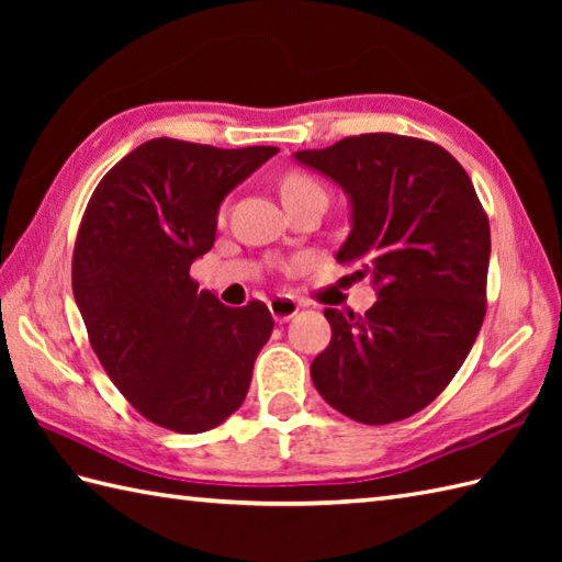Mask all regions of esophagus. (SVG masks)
Returning <instances> with one entry per match:
<instances>
[{
    "instance_id": "34e87169",
    "label": "esophagus",
    "mask_w": 562,
    "mask_h": 562,
    "mask_svg": "<svg viewBox=\"0 0 562 562\" xmlns=\"http://www.w3.org/2000/svg\"><path fill=\"white\" fill-rule=\"evenodd\" d=\"M268 308H270L272 318L282 324V321H290L292 316H296V312H300V304H296L288 294H278L268 302Z\"/></svg>"
}]
</instances>
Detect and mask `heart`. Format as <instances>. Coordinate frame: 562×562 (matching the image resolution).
<instances>
[{
    "mask_svg": "<svg viewBox=\"0 0 562 562\" xmlns=\"http://www.w3.org/2000/svg\"><path fill=\"white\" fill-rule=\"evenodd\" d=\"M280 195L284 200V205H294V202L314 198V195L326 198V190L312 173L300 171V169H290V171H284L280 178Z\"/></svg>",
    "mask_w": 562,
    "mask_h": 562,
    "instance_id": "obj_1",
    "label": "heart"
}]
</instances>
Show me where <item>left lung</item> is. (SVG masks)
Segmentation results:
<instances>
[{
    "instance_id": "left-lung-1",
    "label": "left lung",
    "mask_w": 562,
    "mask_h": 562,
    "mask_svg": "<svg viewBox=\"0 0 562 562\" xmlns=\"http://www.w3.org/2000/svg\"><path fill=\"white\" fill-rule=\"evenodd\" d=\"M294 157L350 195L338 260L379 288L362 316L324 312L333 336L312 362L314 386L357 423L405 420L449 386L479 338L487 214L463 166L420 137L367 133Z\"/></svg>"
}]
</instances>
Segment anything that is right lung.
<instances>
[{
  "label": "right lung",
  "mask_w": 562,
  "mask_h": 562,
  "mask_svg": "<svg viewBox=\"0 0 562 562\" xmlns=\"http://www.w3.org/2000/svg\"><path fill=\"white\" fill-rule=\"evenodd\" d=\"M278 151L149 139L83 210L71 290L105 374L154 425L198 435L246 398L274 321L262 302L198 292L190 266L214 244L224 195Z\"/></svg>",
  "instance_id": "1"
}]
</instances>
